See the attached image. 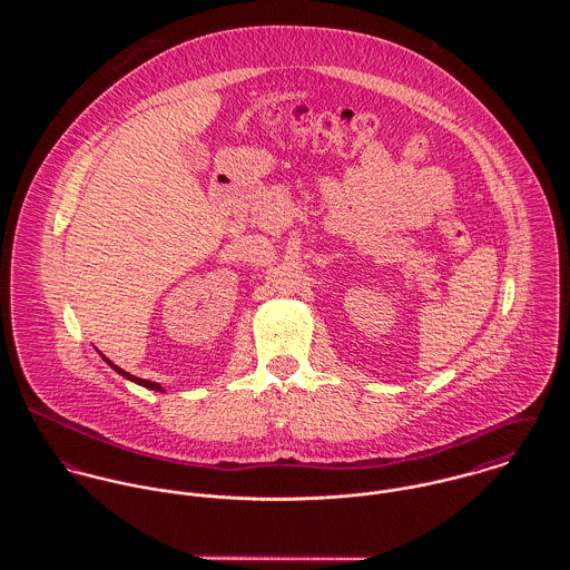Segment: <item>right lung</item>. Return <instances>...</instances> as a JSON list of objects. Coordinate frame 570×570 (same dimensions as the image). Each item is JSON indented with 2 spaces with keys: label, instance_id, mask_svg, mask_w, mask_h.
<instances>
[{
  "label": "right lung",
  "instance_id": "1",
  "mask_svg": "<svg viewBox=\"0 0 570 570\" xmlns=\"http://www.w3.org/2000/svg\"><path fill=\"white\" fill-rule=\"evenodd\" d=\"M102 355V353H100ZM102 360L118 373V375H122L125 380H131V382H136V384H140V386H145V389H151V391H163V386L158 384V382H149V380H140V377H136V375H131V373H127V371H122L120 366H116L111 360H107L105 355H102Z\"/></svg>",
  "mask_w": 570,
  "mask_h": 570
}]
</instances>
